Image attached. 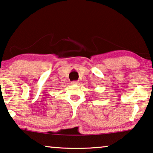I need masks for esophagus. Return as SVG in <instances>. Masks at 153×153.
Instances as JSON below:
<instances>
[{
    "label": "esophagus",
    "instance_id": "esophagus-1",
    "mask_svg": "<svg viewBox=\"0 0 153 153\" xmlns=\"http://www.w3.org/2000/svg\"><path fill=\"white\" fill-rule=\"evenodd\" d=\"M71 83H72V85H76V84H78V83H79V81H72Z\"/></svg>",
    "mask_w": 153,
    "mask_h": 153
}]
</instances>
